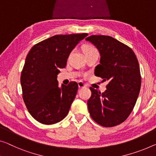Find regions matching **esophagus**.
Listing matches in <instances>:
<instances>
[{
  "mask_svg": "<svg viewBox=\"0 0 156 156\" xmlns=\"http://www.w3.org/2000/svg\"><path fill=\"white\" fill-rule=\"evenodd\" d=\"M78 87L79 88H83V87H86V85L85 84V83H83V82H81V81H80V82H78Z\"/></svg>",
  "mask_w": 156,
  "mask_h": 156,
  "instance_id": "obj_1",
  "label": "esophagus"
}]
</instances>
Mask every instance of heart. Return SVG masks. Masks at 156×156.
Wrapping results in <instances>:
<instances>
[{
  "mask_svg": "<svg viewBox=\"0 0 156 156\" xmlns=\"http://www.w3.org/2000/svg\"><path fill=\"white\" fill-rule=\"evenodd\" d=\"M97 49L95 48L94 46L92 45H86L85 48H84V52L85 54H87V53H90V52H97Z\"/></svg>",
  "mask_w": 156,
  "mask_h": 156,
  "instance_id": "obj_1",
  "label": "heart"
}]
</instances>
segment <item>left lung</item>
I'll return each instance as SVG.
<instances>
[{"label": "left lung", "mask_w": 156, "mask_h": 156, "mask_svg": "<svg viewBox=\"0 0 156 156\" xmlns=\"http://www.w3.org/2000/svg\"><path fill=\"white\" fill-rule=\"evenodd\" d=\"M86 41L96 46L101 55L94 75L108 81L104 92L90 87L88 111L99 125L115 126L128 118L138 98L141 77L137 58L131 48L111 36L93 35Z\"/></svg>", "instance_id": "left-lung-1"}]
</instances>
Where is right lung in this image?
Wrapping results in <instances>:
<instances>
[{
    "label": "right lung",
    "mask_w": 156,
    "mask_h": 156,
    "mask_svg": "<svg viewBox=\"0 0 156 156\" xmlns=\"http://www.w3.org/2000/svg\"><path fill=\"white\" fill-rule=\"evenodd\" d=\"M87 35H56L36 44L28 53L20 78L22 97L30 114L42 124H55L68 114L78 85L73 81L59 87L57 74Z\"/></svg>",
    "instance_id": "1"
}]
</instances>
